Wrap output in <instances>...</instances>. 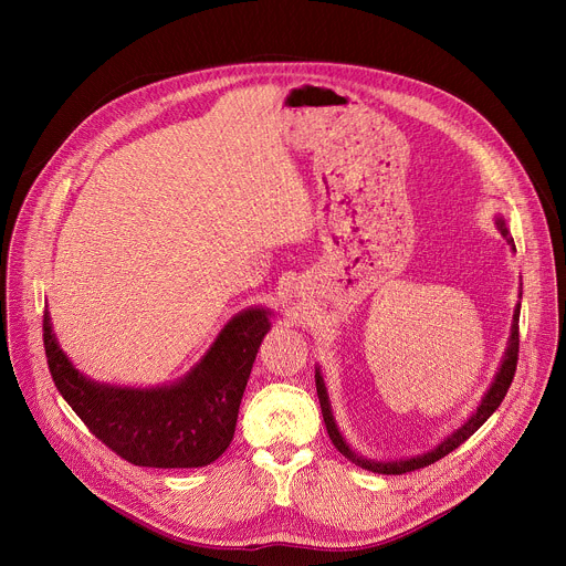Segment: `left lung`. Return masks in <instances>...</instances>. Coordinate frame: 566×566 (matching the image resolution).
Segmentation results:
<instances>
[{
    "label": "left lung",
    "instance_id": "1",
    "mask_svg": "<svg viewBox=\"0 0 566 566\" xmlns=\"http://www.w3.org/2000/svg\"><path fill=\"white\" fill-rule=\"evenodd\" d=\"M495 226L497 230L504 234L506 244L515 251V241L509 232V226L504 221L502 214L495 217ZM520 297H522V291H520ZM517 352H520V302L515 304V311H513V322H511V336H509V343H506V349H504V356H502V363L497 367V374L491 382V387L486 389V394H483L479 408L454 430L450 432L443 441H439L432 450L423 452V454H417V457H406V459H371V457H365V454H358L349 441L345 439V434L340 432L338 423H336V417H334V410H332V400H329V391H327V385H325V378H322V371L319 367H315V389H317V398H319V408H322V417H325V426H327V432H329V439L334 441V446L356 465L369 470V472H378V474H402V472H412V470H419V468H426L434 461H439L441 457H446L448 452H452L454 448H459L465 439H470L483 423H486L491 419V415L500 408V402L504 400L511 382H513V376H515V367H517Z\"/></svg>",
    "mask_w": 566,
    "mask_h": 566
}]
</instances>
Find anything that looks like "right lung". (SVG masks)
Returning a JSON list of instances; mask_svg holds the SVG:
<instances>
[{
	"label": "right lung",
	"mask_w": 566,
	"mask_h": 566,
	"mask_svg": "<svg viewBox=\"0 0 566 566\" xmlns=\"http://www.w3.org/2000/svg\"><path fill=\"white\" fill-rule=\"evenodd\" d=\"M269 306L234 313L188 374L168 385L129 387L94 380L62 352L44 311L51 376L71 410L116 454L147 468H201L232 441L239 402L271 332Z\"/></svg>",
	"instance_id": "right-lung-1"
}]
</instances>
